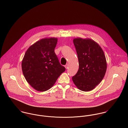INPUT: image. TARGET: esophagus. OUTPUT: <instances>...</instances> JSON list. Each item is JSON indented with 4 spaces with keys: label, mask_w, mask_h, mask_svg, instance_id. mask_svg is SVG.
Instances as JSON below:
<instances>
[{
    "label": "esophagus",
    "mask_w": 128,
    "mask_h": 128,
    "mask_svg": "<svg viewBox=\"0 0 128 128\" xmlns=\"http://www.w3.org/2000/svg\"><path fill=\"white\" fill-rule=\"evenodd\" d=\"M68 66H69V65H68V64H67L65 66V68L67 69L68 68Z\"/></svg>",
    "instance_id": "1"
}]
</instances>
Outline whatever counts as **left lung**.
<instances>
[{
    "instance_id": "obj_1",
    "label": "left lung",
    "mask_w": 128,
    "mask_h": 128,
    "mask_svg": "<svg viewBox=\"0 0 128 128\" xmlns=\"http://www.w3.org/2000/svg\"><path fill=\"white\" fill-rule=\"evenodd\" d=\"M77 53L79 69L72 77L76 86L83 91H89L98 85L106 71L104 52L96 42L80 38L73 40Z\"/></svg>"
}]
</instances>
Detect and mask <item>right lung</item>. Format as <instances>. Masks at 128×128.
<instances>
[{"mask_svg":"<svg viewBox=\"0 0 128 128\" xmlns=\"http://www.w3.org/2000/svg\"><path fill=\"white\" fill-rule=\"evenodd\" d=\"M57 43V38L42 39L29 48L22 59L24 76L29 84L38 91L50 89L65 71L54 52Z\"/></svg>","mask_w":128,"mask_h":128,"instance_id":"right-lung-1","label":"right lung"}]
</instances>
